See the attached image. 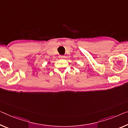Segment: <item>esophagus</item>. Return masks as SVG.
Instances as JSON below:
<instances>
[{"label":"esophagus","mask_w":128,"mask_h":128,"mask_svg":"<svg viewBox=\"0 0 128 128\" xmlns=\"http://www.w3.org/2000/svg\"><path fill=\"white\" fill-rule=\"evenodd\" d=\"M59 58H64V56H59Z\"/></svg>","instance_id":"1"}]
</instances>
